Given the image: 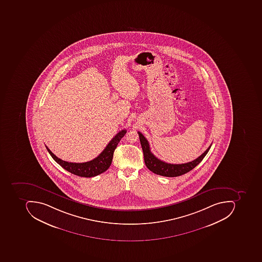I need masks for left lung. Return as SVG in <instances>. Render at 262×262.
I'll return each instance as SVG.
<instances>
[{
	"instance_id": "1",
	"label": "left lung",
	"mask_w": 262,
	"mask_h": 262,
	"mask_svg": "<svg viewBox=\"0 0 262 262\" xmlns=\"http://www.w3.org/2000/svg\"><path fill=\"white\" fill-rule=\"evenodd\" d=\"M138 133H139L141 145H142V151H143L144 161H145V165L151 171L155 173V174L162 176V177H180L182 174H184L185 173L191 171L203 160L205 155L209 152L211 145H212V144H211L209 147L200 157H199L197 159L190 161V162L180 164H168V163L161 161L157 157H155L151 152L147 139L144 137V135L141 132H138Z\"/></svg>"
}]
</instances>
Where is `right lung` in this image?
<instances>
[{
  "label": "right lung",
  "mask_w": 262,
  "mask_h": 262,
  "mask_svg": "<svg viewBox=\"0 0 262 262\" xmlns=\"http://www.w3.org/2000/svg\"><path fill=\"white\" fill-rule=\"evenodd\" d=\"M126 133H127V130H122L121 132L117 134L116 136L110 141V143L107 145L106 147L104 148V150L99 154V156L92 161H88V162L72 163L63 161V160L57 158V156L54 155L47 145H46V147L53 160L57 164H60L62 168L75 176L90 178V177H96L98 174L104 172L110 168L112 161H113V152L117 148L119 142Z\"/></svg>",
  "instance_id": "obj_1"
}]
</instances>
